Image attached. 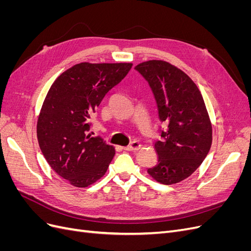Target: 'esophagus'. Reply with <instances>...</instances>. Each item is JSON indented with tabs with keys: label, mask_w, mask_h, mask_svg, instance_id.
<instances>
[{
	"label": "esophagus",
	"mask_w": 251,
	"mask_h": 251,
	"mask_svg": "<svg viewBox=\"0 0 251 251\" xmlns=\"http://www.w3.org/2000/svg\"><path fill=\"white\" fill-rule=\"evenodd\" d=\"M141 148V144L138 142V141H133L130 146H127V147H125L124 149L126 150V151H137V150H139Z\"/></svg>",
	"instance_id": "obj_1"
}]
</instances>
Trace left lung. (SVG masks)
<instances>
[{
    "label": "left lung",
    "mask_w": 251,
    "mask_h": 251,
    "mask_svg": "<svg viewBox=\"0 0 251 251\" xmlns=\"http://www.w3.org/2000/svg\"><path fill=\"white\" fill-rule=\"evenodd\" d=\"M135 69L150 83L159 119L169 125L162 141L154 144L158 161L148 174L159 183L176 184L191 176L209 151L212 126L206 105L193 79L176 66L151 59Z\"/></svg>",
    "instance_id": "8db88e82"
}]
</instances>
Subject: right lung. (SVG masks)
<instances>
[{
    "label": "right lung",
    "mask_w": 251,
    "mask_h": 251,
    "mask_svg": "<svg viewBox=\"0 0 251 251\" xmlns=\"http://www.w3.org/2000/svg\"><path fill=\"white\" fill-rule=\"evenodd\" d=\"M132 65L76 64L59 75L45 97L37 117V141L51 169L73 186L95 183L115 155L113 146L87 134L89 118Z\"/></svg>",
    "instance_id": "add662e5"
}]
</instances>
